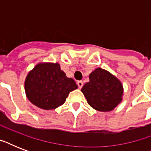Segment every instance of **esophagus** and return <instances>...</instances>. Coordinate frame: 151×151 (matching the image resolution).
Instances as JSON below:
<instances>
[{"label":"esophagus","instance_id":"1","mask_svg":"<svg viewBox=\"0 0 151 151\" xmlns=\"http://www.w3.org/2000/svg\"><path fill=\"white\" fill-rule=\"evenodd\" d=\"M77 84H78L79 88H82V86H83V81H78V82H77Z\"/></svg>","mask_w":151,"mask_h":151}]
</instances>
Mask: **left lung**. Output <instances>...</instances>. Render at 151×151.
Masks as SVG:
<instances>
[{"mask_svg":"<svg viewBox=\"0 0 151 151\" xmlns=\"http://www.w3.org/2000/svg\"><path fill=\"white\" fill-rule=\"evenodd\" d=\"M123 86L115 76L102 68H97L89 74V81L85 83L81 92L88 103L98 111H110L122 101Z\"/></svg>","mask_w":151,"mask_h":151,"instance_id":"left-lung-1","label":"left lung"}]
</instances>
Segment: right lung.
Masks as SVG:
<instances>
[{
    "label": "right lung",
    "instance_id": "1",
    "mask_svg": "<svg viewBox=\"0 0 151 151\" xmlns=\"http://www.w3.org/2000/svg\"><path fill=\"white\" fill-rule=\"evenodd\" d=\"M77 88L74 80L67 78L57 63H38L25 80L28 99L37 107L47 110L63 105L69 93Z\"/></svg>",
    "mask_w": 151,
    "mask_h": 151
}]
</instances>
